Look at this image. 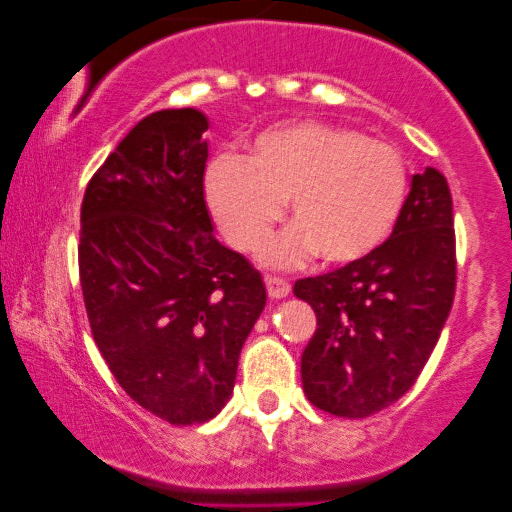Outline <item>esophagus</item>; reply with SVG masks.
I'll list each match as a JSON object with an SVG mask.
<instances>
[{
	"mask_svg": "<svg viewBox=\"0 0 512 512\" xmlns=\"http://www.w3.org/2000/svg\"><path fill=\"white\" fill-rule=\"evenodd\" d=\"M265 289H268V296L272 300H282V298H286L291 293V284L286 282V279H282V277L268 275V277H265Z\"/></svg>",
	"mask_w": 512,
	"mask_h": 512,
	"instance_id": "1",
	"label": "esophagus"
}]
</instances>
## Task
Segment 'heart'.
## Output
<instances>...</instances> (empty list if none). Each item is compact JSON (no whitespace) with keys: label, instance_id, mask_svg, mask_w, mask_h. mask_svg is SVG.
<instances>
[{"label":"heart","instance_id":"1","mask_svg":"<svg viewBox=\"0 0 512 512\" xmlns=\"http://www.w3.org/2000/svg\"><path fill=\"white\" fill-rule=\"evenodd\" d=\"M207 202L237 249H256L284 214L293 221L261 261L296 268L321 254L349 265L373 254L401 216L408 174L396 149L352 128L291 123L258 132L249 156L223 151L207 167Z\"/></svg>","mask_w":512,"mask_h":512}]
</instances>
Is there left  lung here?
Returning a JSON list of instances; mask_svg holds the SVG:
<instances>
[{"label":"left lung","instance_id":"1","mask_svg":"<svg viewBox=\"0 0 512 512\" xmlns=\"http://www.w3.org/2000/svg\"><path fill=\"white\" fill-rule=\"evenodd\" d=\"M454 286L450 186L436 167H426L412 174L387 242L361 261L293 286V296L317 314L300 359L307 401L349 419L396 403L436 347Z\"/></svg>","mask_w":512,"mask_h":512}]
</instances>
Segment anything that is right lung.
I'll return each instance as SVG.
<instances>
[{
  "label": "right lung",
  "instance_id": "1",
  "mask_svg": "<svg viewBox=\"0 0 512 512\" xmlns=\"http://www.w3.org/2000/svg\"><path fill=\"white\" fill-rule=\"evenodd\" d=\"M209 118H142L90 179L79 272L93 338L132 401L165 422L216 417L265 307V284L214 235L205 202Z\"/></svg>",
  "mask_w": 512,
  "mask_h": 512
}]
</instances>
